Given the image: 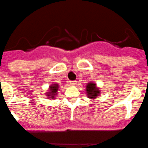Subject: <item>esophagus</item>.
I'll use <instances>...</instances> for the list:
<instances>
[{
	"label": "esophagus",
	"mask_w": 148,
	"mask_h": 148,
	"mask_svg": "<svg viewBox=\"0 0 148 148\" xmlns=\"http://www.w3.org/2000/svg\"><path fill=\"white\" fill-rule=\"evenodd\" d=\"M70 83L71 84V85H73V86H74V85H75V84H76V81H70Z\"/></svg>",
	"instance_id": "obj_1"
}]
</instances>
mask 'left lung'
Segmentation results:
<instances>
[{
	"mask_svg": "<svg viewBox=\"0 0 148 148\" xmlns=\"http://www.w3.org/2000/svg\"><path fill=\"white\" fill-rule=\"evenodd\" d=\"M86 93L88 94L87 97L91 99H95L101 93V90L98 88H97L96 84L93 83V82L88 83L87 85H86Z\"/></svg>",
	"mask_w": 148,
	"mask_h": 148,
	"instance_id": "obj_1",
	"label": "left lung"
}]
</instances>
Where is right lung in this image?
Listing matches in <instances>:
<instances>
[{
  "mask_svg": "<svg viewBox=\"0 0 148 148\" xmlns=\"http://www.w3.org/2000/svg\"><path fill=\"white\" fill-rule=\"evenodd\" d=\"M59 86L58 84H52L50 86L49 91L47 92V96L48 97H52V98H56L55 95H57L58 89H59Z\"/></svg>",
  "mask_w": 148,
  "mask_h": 148,
  "instance_id": "1",
  "label": "right lung"
}]
</instances>
